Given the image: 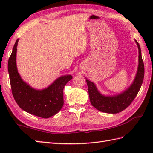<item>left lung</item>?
<instances>
[{
	"instance_id": "obj_1",
	"label": "left lung",
	"mask_w": 153,
	"mask_h": 153,
	"mask_svg": "<svg viewBox=\"0 0 153 153\" xmlns=\"http://www.w3.org/2000/svg\"><path fill=\"white\" fill-rule=\"evenodd\" d=\"M134 40L138 47V67L134 79L128 88L116 95H104L99 91L95 83L85 77L90 102L93 106L100 112L108 114L122 112L130 105L141 88L144 78V64L140 46L138 42Z\"/></svg>"
}]
</instances>
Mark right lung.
Returning <instances> with one entry per match:
<instances>
[{"label": "right lung", "instance_id": "right-lung-1", "mask_svg": "<svg viewBox=\"0 0 153 153\" xmlns=\"http://www.w3.org/2000/svg\"><path fill=\"white\" fill-rule=\"evenodd\" d=\"M18 41L19 39L16 41L8 63L12 95L18 106L24 111L41 118H50L62 108L64 87L73 77L70 74L61 76L42 89L31 87L18 73L16 65Z\"/></svg>", "mask_w": 153, "mask_h": 153}]
</instances>
